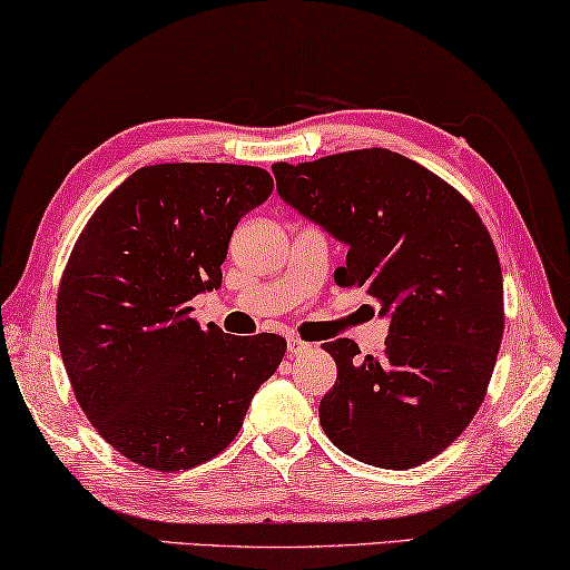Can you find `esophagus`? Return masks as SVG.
<instances>
[{"label": "esophagus", "instance_id": "esophagus-1", "mask_svg": "<svg viewBox=\"0 0 570 570\" xmlns=\"http://www.w3.org/2000/svg\"><path fill=\"white\" fill-rule=\"evenodd\" d=\"M286 350H288V355L296 357V355H302V352L309 350V345H306V342L299 340V337H288L286 340Z\"/></svg>", "mask_w": 570, "mask_h": 570}]
</instances>
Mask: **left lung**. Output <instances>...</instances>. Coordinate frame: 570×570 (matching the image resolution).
<instances>
[{
    "mask_svg": "<svg viewBox=\"0 0 570 570\" xmlns=\"http://www.w3.org/2000/svg\"><path fill=\"white\" fill-rule=\"evenodd\" d=\"M271 169L284 203L347 246L337 286H363L391 317L377 357H357L347 337L324 342L337 363L320 403L324 433L373 466L429 462L474 419L502 342V268L482 218L444 179L391 149Z\"/></svg>",
    "mask_w": 570,
    "mask_h": 570,
    "instance_id": "obj_1",
    "label": "left lung"
}]
</instances>
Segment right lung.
<instances>
[{
    "label": "right lung",
    "instance_id": "obj_1",
    "mask_svg": "<svg viewBox=\"0 0 570 570\" xmlns=\"http://www.w3.org/2000/svg\"><path fill=\"white\" fill-rule=\"evenodd\" d=\"M274 189L248 165H151L80 233L58 288V345L80 409L129 462L179 472L236 439L286 340L203 330L189 299L223 284L238 220Z\"/></svg>",
    "mask_w": 570,
    "mask_h": 570
}]
</instances>
